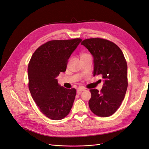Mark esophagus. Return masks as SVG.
<instances>
[{"label":"esophagus","mask_w":149,"mask_h":149,"mask_svg":"<svg viewBox=\"0 0 149 149\" xmlns=\"http://www.w3.org/2000/svg\"><path fill=\"white\" fill-rule=\"evenodd\" d=\"M83 91H84V88H78V89H77V93H78V94H80L81 93V92Z\"/></svg>","instance_id":"esophagus-1"}]
</instances>
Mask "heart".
Returning <instances> with one entry per match:
<instances>
[{
  "instance_id": "1",
  "label": "heart",
  "mask_w": 149,
  "mask_h": 149,
  "mask_svg": "<svg viewBox=\"0 0 149 149\" xmlns=\"http://www.w3.org/2000/svg\"><path fill=\"white\" fill-rule=\"evenodd\" d=\"M87 55V54H85V53H83V54H82V55H81V56H83V55Z\"/></svg>"
}]
</instances>
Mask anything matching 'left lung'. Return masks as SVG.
Returning a JSON list of instances; mask_svg holds the SVG:
<instances>
[{"instance_id":"obj_1","label":"left lung","mask_w":149,"mask_h":149,"mask_svg":"<svg viewBox=\"0 0 149 149\" xmlns=\"http://www.w3.org/2000/svg\"><path fill=\"white\" fill-rule=\"evenodd\" d=\"M84 45L94 58V76L104 79L100 92L91 89L89 106L100 117H109L118 109L124 99L128 86L127 65L124 54L114 43L101 38L83 40Z\"/></svg>"}]
</instances>
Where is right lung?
I'll use <instances>...</instances> for the list:
<instances>
[{
  "label": "right lung",
  "mask_w": 149,
  "mask_h": 149,
  "mask_svg": "<svg viewBox=\"0 0 149 149\" xmlns=\"http://www.w3.org/2000/svg\"><path fill=\"white\" fill-rule=\"evenodd\" d=\"M81 41V38L48 41L36 49L29 61L30 92L40 111L49 119L65 118L73 106L76 89L60 86L56 78L66 71L68 60Z\"/></svg>",
  "instance_id": "right-lung-1"
}]
</instances>
